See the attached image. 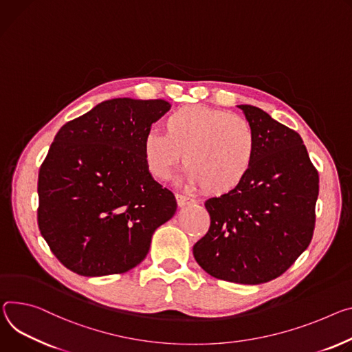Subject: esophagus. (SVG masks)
<instances>
[{
	"mask_svg": "<svg viewBox=\"0 0 352 352\" xmlns=\"http://www.w3.org/2000/svg\"><path fill=\"white\" fill-rule=\"evenodd\" d=\"M175 198H177V204H178L179 208H182V206H185V205H188V204L195 202V199L189 198V197H186V195H182V194H175Z\"/></svg>",
	"mask_w": 352,
	"mask_h": 352,
	"instance_id": "1",
	"label": "esophagus"
}]
</instances>
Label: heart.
<instances>
[{
	"label": "heart",
	"instance_id": "heart-1",
	"mask_svg": "<svg viewBox=\"0 0 352 352\" xmlns=\"http://www.w3.org/2000/svg\"><path fill=\"white\" fill-rule=\"evenodd\" d=\"M164 131H150L143 140L146 166L158 179L171 178L182 153L186 182L212 194L230 192L251 170L257 142L243 116L189 105L166 118Z\"/></svg>",
	"mask_w": 352,
	"mask_h": 352
}]
</instances>
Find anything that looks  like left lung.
Segmentation results:
<instances>
[{
	"instance_id": "obj_1",
	"label": "left lung",
	"mask_w": 352,
	"mask_h": 352,
	"mask_svg": "<svg viewBox=\"0 0 352 352\" xmlns=\"http://www.w3.org/2000/svg\"><path fill=\"white\" fill-rule=\"evenodd\" d=\"M255 135L250 173L230 192L209 198L208 233L194 245L212 276L243 285L272 280L307 248L318 174L295 131L252 105H237Z\"/></svg>"
}]
</instances>
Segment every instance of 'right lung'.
Instances as JSON below:
<instances>
[{
  "instance_id": "right-lung-1",
  "label": "right lung",
  "mask_w": 352,
  "mask_h": 352,
  "mask_svg": "<svg viewBox=\"0 0 352 352\" xmlns=\"http://www.w3.org/2000/svg\"><path fill=\"white\" fill-rule=\"evenodd\" d=\"M166 100H108L57 132L38 179V225L57 260L82 276L139 265L175 210L150 174L143 140Z\"/></svg>"
}]
</instances>
